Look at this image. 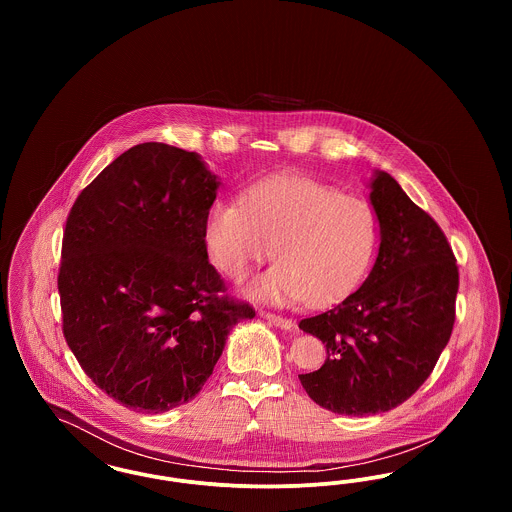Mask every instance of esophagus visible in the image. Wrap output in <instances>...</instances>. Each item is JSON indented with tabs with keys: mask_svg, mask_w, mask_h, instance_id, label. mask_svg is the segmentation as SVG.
<instances>
[{
	"mask_svg": "<svg viewBox=\"0 0 512 512\" xmlns=\"http://www.w3.org/2000/svg\"><path fill=\"white\" fill-rule=\"evenodd\" d=\"M259 317L265 318L267 322L278 326V328H282V330H292L293 328V322L290 318L280 317V315H274V313H268V311H261Z\"/></svg>",
	"mask_w": 512,
	"mask_h": 512,
	"instance_id": "obj_1",
	"label": "esophagus"
}]
</instances>
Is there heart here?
Wrapping results in <instances>:
<instances>
[{"label": "heart", "mask_w": 512, "mask_h": 512, "mask_svg": "<svg viewBox=\"0 0 512 512\" xmlns=\"http://www.w3.org/2000/svg\"><path fill=\"white\" fill-rule=\"evenodd\" d=\"M378 230L365 197L340 194L311 176L278 174L247 188L242 203L217 199L205 236L215 265L232 280L276 255L278 263L251 286L259 299L330 305L363 282Z\"/></svg>", "instance_id": "1"}]
</instances>
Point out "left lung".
Wrapping results in <instances>:
<instances>
[{"mask_svg":"<svg viewBox=\"0 0 512 512\" xmlns=\"http://www.w3.org/2000/svg\"><path fill=\"white\" fill-rule=\"evenodd\" d=\"M370 203L380 222L376 263L340 305L299 328L326 347L299 374L309 397L349 416L386 413L407 401L438 363L455 324L459 267L438 222L388 172L376 171Z\"/></svg>","mask_w":512,"mask_h":512,"instance_id":"1","label":"left lung"}]
</instances>
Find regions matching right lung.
I'll use <instances>...</instances> for the list:
<instances>
[{"label":"right lung","mask_w":512,"mask_h":512,"mask_svg":"<svg viewBox=\"0 0 512 512\" xmlns=\"http://www.w3.org/2000/svg\"><path fill=\"white\" fill-rule=\"evenodd\" d=\"M217 188L194 151L147 142L99 172L67 217L63 334L86 376L128 409L194 399L230 330L255 317L207 259Z\"/></svg>","instance_id":"1"}]
</instances>
